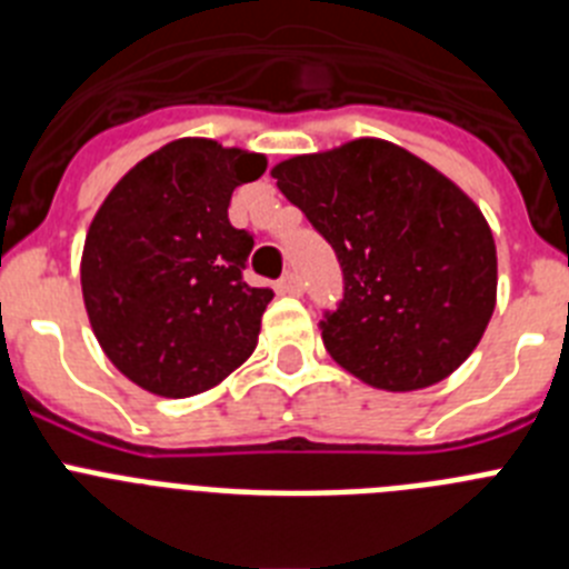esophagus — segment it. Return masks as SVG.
Returning <instances> with one entry per match:
<instances>
[{"label": "esophagus", "mask_w": 569, "mask_h": 569, "mask_svg": "<svg viewBox=\"0 0 569 569\" xmlns=\"http://www.w3.org/2000/svg\"><path fill=\"white\" fill-rule=\"evenodd\" d=\"M279 290L284 296H301V279L296 273H284L281 276V281H279Z\"/></svg>", "instance_id": "obj_1"}]
</instances>
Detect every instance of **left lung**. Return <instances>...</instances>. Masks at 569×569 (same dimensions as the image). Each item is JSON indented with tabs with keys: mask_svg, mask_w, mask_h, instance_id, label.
Segmentation results:
<instances>
[{
	"mask_svg": "<svg viewBox=\"0 0 569 569\" xmlns=\"http://www.w3.org/2000/svg\"><path fill=\"white\" fill-rule=\"evenodd\" d=\"M339 259L345 296L319 328L347 373L421 390L476 350L496 308V241L447 176L381 139L273 168Z\"/></svg>",
	"mask_w": 569,
	"mask_h": 569,
	"instance_id": "8db88e82",
	"label": "left lung"
}]
</instances>
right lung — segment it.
<instances>
[{"label":"right lung","mask_w":569,"mask_h":569,"mask_svg":"<svg viewBox=\"0 0 569 569\" xmlns=\"http://www.w3.org/2000/svg\"><path fill=\"white\" fill-rule=\"evenodd\" d=\"M264 156L176 139L122 176L84 239L82 296L104 356L130 381L184 399L256 350L273 293L244 281L253 233L230 224V196Z\"/></svg>","instance_id":"add662e5"}]
</instances>
